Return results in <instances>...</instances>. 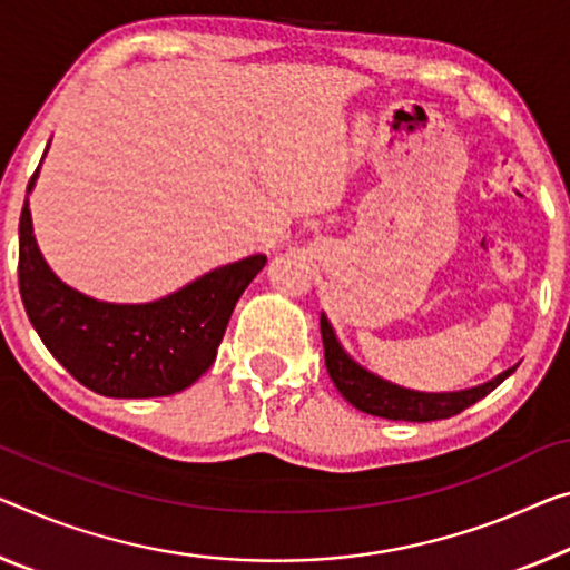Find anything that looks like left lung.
I'll list each match as a JSON object with an SVG mask.
<instances>
[{
  "label": "left lung",
  "instance_id": "left-lung-1",
  "mask_svg": "<svg viewBox=\"0 0 570 570\" xmlns=\"http://www.w3.org/2000/svg\"><path fill=\"white\" fill-rule=\"evenodd\" d=\"M321 338H323V354H326V370L328 376L334 380L336 390L344 395L346 402H352L356 410H362L366 415L387 417V420H407V423H431V420H443L451 415H459L461 410H466L487 397L489 392L497 390L507 376H510L518 366L497 374L494 380H489L479 387L461 390V392H417L400 387L395 382L382 380L380 374H374L352 358V354L341 346L334 326L326 318V313H321Z\"/></svg>",
  "mask_w": 570,
  "mask_h": 570
}]
</instances>
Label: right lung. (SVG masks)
Returning a JSON list of instances; mask_svg holds the SVG:
<instances>
[{"instance_id": "obj_1", "label": "right lung", "mask_w": 570, "mask_h": 570, "mask_svg": "<svg viewBox=\"0 0 570 570\" xmlns=\"http://www.w3.org/2000/svg\"><path fill=\"white\" fill-rule=\"evenodd\" d=\"M40 165L20 216L17 273L24 311L42 344L83 387L104 397H165L190 387L214 364L234 305L267 257L229 262L150 303L99 301L63 283L38 247L30 194Z\"/></svg>"}]
</instances>
